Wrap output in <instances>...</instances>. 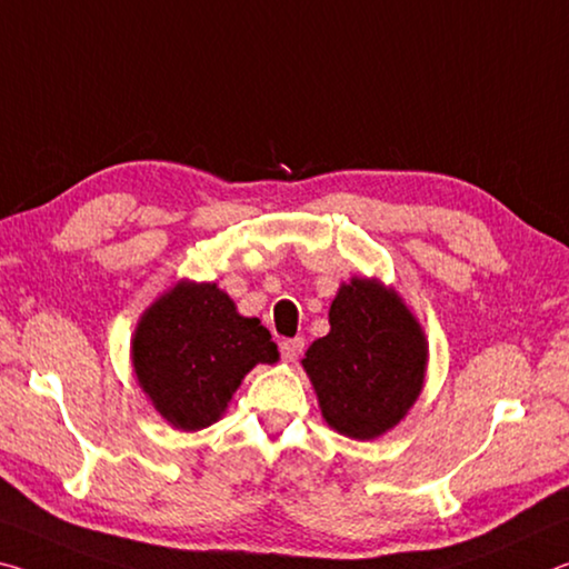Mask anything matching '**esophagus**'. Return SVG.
<instances>
[{
  "label": "esophagus",
  "mask_w": 569,
  "mask_h": 569,
  "mask_svg": "<svg viewBox=\"0 0 569 569\" xmlns=\"http://www.w3.org/2000/svg\"><path fill=\"white\" fill-rule=\"evenodd\" d=\"M302 350H305V340L302 338H287V340L279 342V352H282V358L287 362H295L297 358L302 356Z\"/></svg>",
  "instance_id": "obj_1"
}]
</instances>
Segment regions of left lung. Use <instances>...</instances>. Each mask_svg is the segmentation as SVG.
<instances>
[{"mask_svg": "<svg viewBox=\"0 0 569 569\" xmlns=\"http://www.w3.org/2000/svg\"><path fill=\"white\" fill-rule=\"evenodd\" d=\"M426 338L396 292L376 279L342 284L330 307V332L302 366L318 390L325 421L368 441L393 428L421 393Z\"/></svg>", "mask_w": 569, "mask_h": 569, "instance_id": "8db88e82", "label": "left lung"}]
</instances>
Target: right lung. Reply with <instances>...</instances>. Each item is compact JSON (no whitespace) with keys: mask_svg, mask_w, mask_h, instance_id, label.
I'll use <instances>...</instances> for the list:
<instances>
[{"mask_svg":"<svg viewBox=\"0 0 569 569\" xmlns=\"http://www.w3.org/2000/svg\"><path fill=\"white\" fill-rule=\"evenodd\" d=\"M272 335L241 318L217 284L183 282L143 315L133 338L138 383L156 411L183 431L217 421L241 378L274 362Z\"/></svg>","mask_w":569,"mask_h":569,"instance_id":"1","label":"right lung"}]
</instances>
